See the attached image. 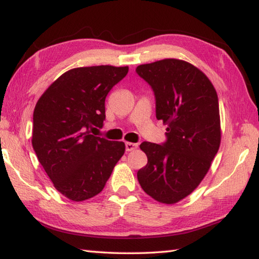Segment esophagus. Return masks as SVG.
I'll return each mask as SVG.
<instances>
[{
	"label": "esophagus",
	"mask_w": 259,
	"mask_h": 259,
	"mask_svg": "<svg viewBox=\"0 0 259 259\" xmlns=\"http://www.w3.org/2000/svg\"><path fill=\"white\" fill-rule=\"evenodd\" d=\"M137 147H138V144L130 143V142H126V143H125V151H126V152L135 151Z\"/></svg>",
	"instance_id": "esophagus-1"
}]
</instances>
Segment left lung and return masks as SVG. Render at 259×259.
I'll use <instances>...</instances> for the list:
<instances>
[{"label":"left lung","instance_id":"1","mask_svg":"<svg viewBox=\"0 0 259 259\" xmlns=\"http://www.w3.org/2000/svg\"><path fill=\"white\" fill-rule=\"evenodd\" d=\"M136 72L154 91L156 119L168 125L162 145L140 144L147 164L138 170V182L157 202L177 203L202 182L221 145L216 89L202 71L181 59L139 65Z\"/></svg>","mask_w":259,"mask_h":259}]
</instances>
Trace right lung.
I'll list each match as a JSON object with an SVG mask.
<instances>
[{
  "label": "right lung",
  "instance_id": "obj_1",
  "mask_svg": "<svg viewBox=\"0 0 259 259\" xmlns=\"http://www.w3.org/2000/svg\"><path fill=\"white\" fill-rule=\"evenodd\" d=\"M128 71L111 65L69 69L35 105L33 148L56 190L69 200L80 202L102 192L124 154L123 142L91 131L103 126L106 96Z\"/></svg>",
  "mask_w": 259,
  "mask_h": 259
}]
</instances>
